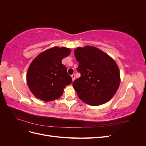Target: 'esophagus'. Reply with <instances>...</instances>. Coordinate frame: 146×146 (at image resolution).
Here are the masks:
<instances>
[{"instance_id": "obj_1", "label": "esophagus", "mask_w": 146, "mask_h": 146, "mask_svg": "<svg viewBox=\"0 0 146 146\" xmlns=\"http://www.w3.org/2000/svg\"><path fill=\"white\" fill-rule=\"evenodd\" d=\"M71 77H72V81H74L75 80V78H76V77H75V75L74 74L72 75Z\"/></svg>"}]
</instances>
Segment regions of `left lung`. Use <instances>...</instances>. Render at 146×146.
<instances>
[{
	"mask_svg": "<svg viewBox=\"0 0 146 146\" xmlns=\"http://www.w3.org/2000/svg\"><path fill=\"white\" fill-rule=\"evenodd\" d=\"M74 55L81 77L72 85L78 97L92 106L105 104L115 95L121 83L116 61L99 48L90 46L77 47Z\"/></svg>",
	"mask_w": 146,
	"mask_h": 146,
	"instance_id": "1",
	"label": "left lung"
}]
</instances>
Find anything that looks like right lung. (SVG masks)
<instances>
[{"label":"right lung","mask_w":146,"mask_h":146,"mask_svg":"<svg viewBox=\"0 0 146 146\" xmlns=\"http://www.w3.org/2000/svg\"><path fill=\"white\" fill-rule=\"evenodd\" d=\"M69 48L55 46L40 53L30 63L27 72V85L38 99L50 102L62 96L65 87L72 83L63 58L69 55Z\"/></svg>","instance_id":"add662e5"}]
</instances>
